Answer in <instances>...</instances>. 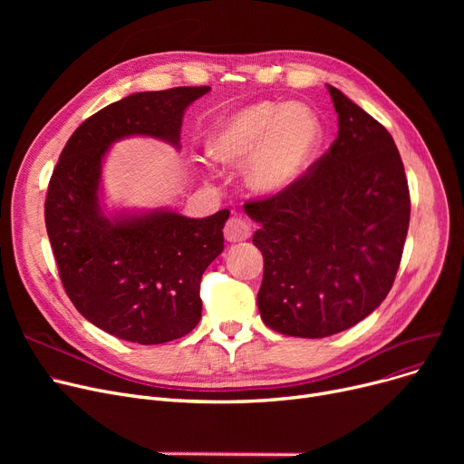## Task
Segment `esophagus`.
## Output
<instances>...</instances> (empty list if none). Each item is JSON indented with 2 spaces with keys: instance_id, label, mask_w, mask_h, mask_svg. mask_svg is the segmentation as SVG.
<instances>
[{
  "instance_id": "obj_1",
  "label": "esophagus",
  "mask_w": 464,
  "mask_h": 464,
  "mask_svg": "<svg viewBox=\"0 0 464 464\" xmlns=\"http://www.w3.org/2000/svg\"><path fill=\"white\" fill-rule=\"evenodd\" d=\"M224 235L229 242H242L250 237V224L245 218L233 216L227 219V224L224 227Z\"/></svg>"
}]
</instances>
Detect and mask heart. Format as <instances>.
<instances>
[{"instance_id": "1", "label": "heart", "mask_w": 464, "mask_h": 464, "mask_svg": "<svg viewBox=\"0 0 464 464\" xmlns=\"http://www.w3.org/2000/svg\"><path fill=\"white\" fill-rule=\"evenodd\" d=\"M324 140V124L304 103L261 102L219 120L208 152L226 165L246 161V184L263 195L294 186L314 161Z\"/></svg>"}]
</instances>
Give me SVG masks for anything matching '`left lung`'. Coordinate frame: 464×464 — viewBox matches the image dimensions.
Masks as SVG:
<instances>
[{
	"instance_id": "1",
	"label": "left lung",
	"mask_w": 464,
	"mask_h": 464,
	"mask_svg": "<svg viewBox=\"0 0 464 464\" xmlns=\"http://www.w3.org/2000/svg\"><path fill=\"white\" fill-rule=\"evenodd\" d=\"M338 135L289 189L245 205L259 224L257 294L273 331L324 338L346 331L387 297L410 224V193L393 137L327 86Z\"/></svg>"
}]
</instances>
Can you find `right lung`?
Returning a JSON list of instances; mask_svg holds the SVG:
<instances>
[{
  "label": "right lung",
  "mask_w": 464,
  "mask_h": 464,
  "mask_svg": "<svg viewBox=\"0 0 464 464\" xmlns=\"http://www.w3.org/2000/svg\"><path fill=\"white\" fill-rule=\"evenodd\" d=\"M208 86L139 92L107 105L67 140L48 184L44 224L65 294L95 327L152 346L180 338L201 320L199 284L224 250L229 210L188 218L175 210L102 207L111 146L154 137L180 149L186 109Z\"/></svg>",
  "instance_id": "add662e5"
}]
</instances>
